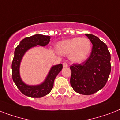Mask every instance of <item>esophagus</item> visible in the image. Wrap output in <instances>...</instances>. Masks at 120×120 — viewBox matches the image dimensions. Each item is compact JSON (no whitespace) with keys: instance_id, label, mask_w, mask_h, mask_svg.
Wrapping results in <instances>:
<instances>
[{"instance_id":"1","label":"esophagus","mask_w":120,"mask_h":120,"mask_svg":"<svg viewBox=\"0 0 120 120\" xmlns=\"http://www.w3.org/2000/svg\"><path fill=\"white\" fill-rule=\"evenodd\" d=\"M63 67H68V64H67V62H63Z\"/></svg>"}]
</instances>
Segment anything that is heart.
Segmentation results:
<instances>
[{
	"label": "heart",
	"instance_id": "b5f03b06",
	"mask_svg": "<svg viewBox=\"0 0 120 120\" xmlns=\"http://www.w3.org/2000/svg\"><path fill=\"white\" fill-rule=\"evenodd\" d=\"M91 42L86 37H75L63 40L56 45V51L62 55H68L71 61L81 63L86 60L91 51Z\"/></svg>",
	"mask_w": 120,
	"mask_h": 120
}]
</instances>
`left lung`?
<instances>
[{
  "label": "left lung",
  "instance_id": "1",
  "mask_svg": "<svg viewBox=\"0 0 120 120\" xmlns=\"http://www.w3.org/2000/svg\"><path fill=\"white\" fill-rule=\"evenodd\" d=\"M93 44L91 53L81 64H73L71 85L78 93L91 95L104 88L111 72L110 53L105 43L98 37L86 34Z\"/></svg>",
  "mask_w": 120,
  "mask_h": 120
}]
</instances>
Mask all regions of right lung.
<instances>
[{"label":"right lung","mask_w":120,"mask_h":120,"mask_svg":"<svg viewBox=\"0 0 120 120\" xmlns=\"http://www.w3.org/2000/svg\"><path fill=\"white\" fill-rule=\"evenodd\" d=\"M50 37L35 34L22 39L15 50V55L11 64L12 79L18 88L23 94L32 98H41L50 93L53 87L54 79L62 69L60 64L52 67L46 80L43 83L37 86H29L24 83L19 76V64L24 53L29 48L36 45L46 46L49 42Z\"/></svg>","instance_id":"right-lung-1"}]
</instances>
